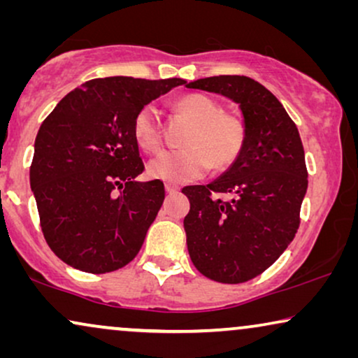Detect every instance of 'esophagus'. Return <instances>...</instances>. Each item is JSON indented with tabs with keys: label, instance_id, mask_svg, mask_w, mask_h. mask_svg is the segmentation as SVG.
<instances>
[{
	"label": "esophagus",
	"instance_id": "esophagus-1",
	"mask_svg": "<svg viewBox=\"0 0 358 358\" xmlns=\"http://www.w3.org/2000/svg\"><path fill=\"white\" fill-rule=\"evenodd\" d=\"M166 192H168V194H178L179 187H178V185H173V184H166Z\"/></svg>",
	"mask_w": 358,
	"mask_h": 358
}]
</instances>
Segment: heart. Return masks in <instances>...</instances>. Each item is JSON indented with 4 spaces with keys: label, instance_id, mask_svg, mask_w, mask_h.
Masks as SVG:
<instances>
[{
    "label": "heart",
    "instance_id": "1",
    "mask_svg": "<svg viewBox=\"0 0 358 358\" xmlns=\"http://www.w3.org/2000/svg\"><path fill=\"white\" fill-rule=\"evenodd\" d=\"M174 109L194 124L185 135V150L166 151L148 166L151 178L171 184L187 182L202 178L212 164L217 169H228L239 158L246 143V122L234 112L223 110L213 97L200 92L179 96ZM131 134L136 145L148 153L163 146L158 117L153 107L143 106L131 122Z\"/></svg>",
    "mask_w": 358,
    "mask_h": 358
}]
</instances>
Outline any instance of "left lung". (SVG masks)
<instances>
[{
  "mask_svg": "<svg viewBox=\"0 0 358 358\" xmlns=\"http://www.w3.org/2000/svg\"><path fill=\"white\" fill-rule=\"evenodd\" d=\"M185 86L238 102L248 130L241 155L222 178L182 189L190 202L189 256L215 282H248L280 257L300 227L308 189L300 134L280 101L251 78L222 75Z\"/></svg>",
  "mask_w": 358,
  "mask_h": 358,
  "instance_id": "obj_1",
  "label": "left lung"
}]
</instances>
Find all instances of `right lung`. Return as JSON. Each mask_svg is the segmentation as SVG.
<instances>
[{
	"instance_id": "add662e5",
	"label": "right lung",
	"mask_w": 358,
	"mask_h": 358,
	"mask_svg": "<svg viewBox=\"0 0 358 358\" xmlns=\"http://www.w3.org/2000/svg\"><path fill=\"white\" fill-rule=\"evenodd\" d=\"M185 85L180 78H96L58 102L42 122L31 187L48 248L90 273L135 259L164 200L159 179L145 171L131 122L141 107Z\"/></svg>"
}]
</instances>
